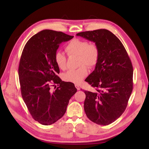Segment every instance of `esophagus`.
I'll return each instance as SVG.
<instances>
[{
	"label": "esophagus",
	"mask_w": 149,
	"mask_h": 149,
	"mask_svg": "<svg viewBox=\"0 0 149 149\" xmlns=\"http://www.w3.org/2000/svg\"><path fill=\"white\" fill-rule=\"evenodd\" d=\"M75 86L76 88L77 89V90H80V87H79V86H78V85H77V84H75Z\"/></svg>",
	"instance_id": "obj_1"
}]
</instances>
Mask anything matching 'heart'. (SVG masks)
Here are the masks:
<instances>
[{
    "label": "heart",
    "mask_w": 149,
    "mask_h": 149,
    "mask_svg": "<svg viewBox=\"0 0 149 149\" xmlns=\"http://www.w3.org/2000/svg\"><path fill=\"white\" fill-rule=\"evenodd\" d=\"M65 51L68 56H78V65L76 70L68 71L63 75V79L67 82L79 84L88 75V70L94 67L98 62L100 55L98 47L95 44H89L87 40L74 39L65 47ZM56 65L62 70L67 68V57L61 51H56L54 55Z\"/></svg>",
    "instance_id": "heart-1"
}]
</instances>
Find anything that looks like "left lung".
Masks as SVG:
<instances>
[{
    "label": "left lung",
    "instance_id": "8db88e82",
    "mask_svg": "<svg viewBox=\"0 0 149 149\" xmlns=\"http://www.w3.org/2000/svg\"><path fill=\"white\" fill-rule=\"evenodd\" d=\"M95 42L100 51L94 71L85 79L95 91H85L84 110L93 122L109 125L125 111L133 90V69L120 39L109 30L101 29L78 33Z\"/></svg>",
    "mask_w": 149,
    "mask_h": 149
}]
</instances>
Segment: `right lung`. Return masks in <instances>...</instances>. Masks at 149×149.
<instances>
[{
  "label": "right lung",
  "instance_id": "1",
  "mask_svg": "<svg viewBox=\"0 0 149 149\" xmlns=\"http://www.w3.org/2000/svg\"><path fill=\"white\" fill-rule=\"evenodd\" d=\"M73 38L45 29L31 37L23 49L18 69L21 94L33 118L42 125L54 124L64 115L77 91L73 83L57 75L59 68L54 61L59 44ZM55 84L58 87L53 91Z\"/></svg>",
  "mask_w": 149,
  "mask_h": 149
}]
</instances>
